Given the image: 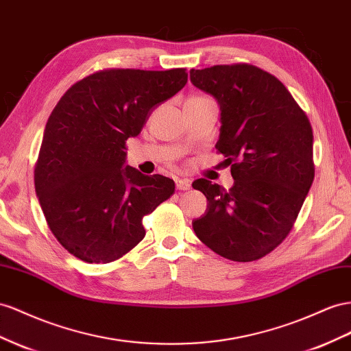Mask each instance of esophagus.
Here are the masks:
<instances>
[{
  "label": "esophagus",
  "mask_w": 351,
  "mask_h": 351,
  "mask_svg": "<svg viewBox=\"0 0 351 351\" xmlns=\"http://www.w3.org/2000/svg\"><path fill=\"white\" fill-rule=\"evenodd\" d=\"M176 187L178 189V191H189V189H191V182H189L187 178H177Z\"/></svg>",
  "instance_id": "esophagus-1"
}]
</instances>
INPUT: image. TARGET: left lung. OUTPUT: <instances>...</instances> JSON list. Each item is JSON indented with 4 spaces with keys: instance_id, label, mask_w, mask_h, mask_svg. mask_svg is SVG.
Masks as SVG:
<instances>
[{
    "instance_id": "8db88e82",
    "label": "left lung",
    "mask_w": 351,
    "mask_h": 351,
    "mask_svg": "<svg viewBox=\"0 0 351 351\" xmlns=\"http://www.w3.org/2000/svg\"><path fill=\"white\" fill-rule=\"evenodd\" d=\"M191 81L219 101L215 149L234 178L229 191L195 180L208 206L193 230L221 257L255 261L287 238L313 183V130L285 85L257 66L192 69Z\"/></svg>"
}]
</instances>
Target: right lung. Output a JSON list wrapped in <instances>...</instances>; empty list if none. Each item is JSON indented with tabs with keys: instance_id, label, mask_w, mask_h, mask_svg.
Returning a JSON list of instances; mask_svg holds the SVG:
<instances>
[{
	"instance_id": "1",
	"label": "right lung",
	"mask_w": 351,
	"mask_h": 351,
	"mask_svg": "<svg viewBox=\"0 0 351 351\" xmlns=\"http://www.w3.org/2000/svg\"><path fill=\"white\" fill-rule=\"evenodd\" d=\"M186 82L183 68L105 69L73 84L53 109L35 192L56 239L77 258H121L145 238L143 217L174 193L171 178L125 164V143Z\"/></svg>"
}]
</instances>
